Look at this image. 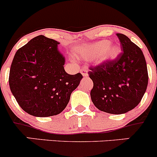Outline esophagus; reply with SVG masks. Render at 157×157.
<instances>
[{
	"label": "esophagus",
	"instance_id": "34e87169",
	"mask_svg": "<svg viewBox=\"0 0 157 157\" xmlns=\"http://www.w3.org/2000/svg\"><path fill=\"white\" fill-rule=\"evenodd\" d=\"M80 73H81L82 75H83V77H87L88 76L87 71H86V68H82L81 70H80Z\"/></svg>",
	"mask_w": 157,
	"mask_h": 157
}]
</instances>
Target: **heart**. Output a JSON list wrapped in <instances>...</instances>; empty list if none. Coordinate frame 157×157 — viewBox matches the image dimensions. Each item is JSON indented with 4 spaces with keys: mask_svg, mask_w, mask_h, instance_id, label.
Listing matches in <instances>:
<instances>
[{
    "mask_svg": "<svg viewBox=\"0 0 157 157\" xmlns=\"http://www.w3.org/2000/svg\"><path fill=\"white\" fill-rule=\"evenodd\" d=\"M121 52L119 44H111L109 40H102L75 52V56L81 59H88L94 56V61L103 64L116 59Z\"/></svg>",
    "mask_w": 157,
    "mask_h": 157,
    "instance_id": "b5f03b06",
    "label": "heart"
}]
</instances>
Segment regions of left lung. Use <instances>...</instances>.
Returning a JSON list of instances; mask_svg holds the SVG:
<instances>
[{
    "instance_id": "left-lung-1",
    "label": "left lung",
    "mask_w": 157,
    "mask_h": 157,
    "mask_svg": "<svg viewBox=\"0 0 157 157\" xmlns=\"http://www.w3.org/2000/svg\"><path fill=\"white\" fill-rule=\"evenodd\" d=\"M123 52L112 61L90 68V96L99 110L120 115L135 108L148 84L146 60L141 49L125 35L117 33Z\"/></svg>"
}]
</instances>
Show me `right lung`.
Segmentation results:
<instances>
[{"label":"right lung","mask_w":157,"mask_h":157,"mask_svg":"<svg viewBox=\"0 0 157 157\" xmlns=\"http://www.w3.org/2000/svg\"><path fill=\"white\" fill-rule=\"evenodd\" d=\"M60 42L38 36L17 50L10 70L9 85L20 106L29 115L49 117L61 113L83 76L64 71Z\"/></svg>","instance_id":"1"}]
</instances>
